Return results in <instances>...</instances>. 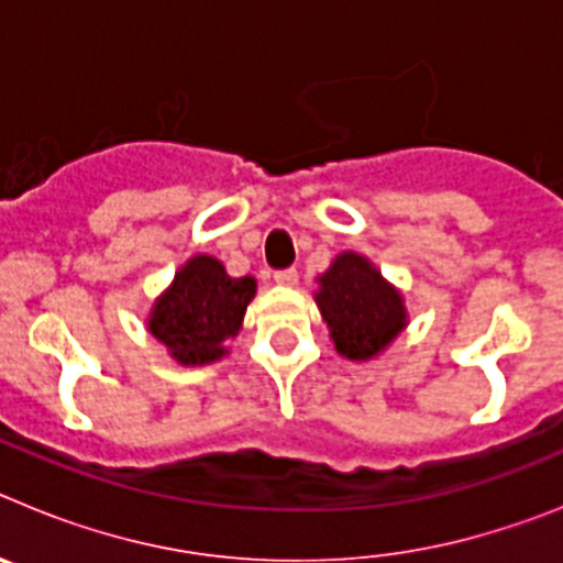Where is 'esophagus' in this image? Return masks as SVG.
<instances>
[{
  "mask_svg": "<svg viewBox=\"0 0 563 563\" xmlns=\"http://www.w3.org/2000/svg\"><path fill=\"white\" fill-rule=\"evenodd\" d=\"M273 278H276L278 285L292 287V285H298V271H296V267H287V271H276V273H273Z\"/></svg>",
  "mask_w": 563,
  "mask_h": 563,
  "instance_id": "obj_1",
  "label": "esophagus"
}]
</instances>
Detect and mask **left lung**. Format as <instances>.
<instances>
[{
    "instance_id": "left-lung-1",
    "label": "left lung",
    "mask_w": 563,
    "mask_h": 563,
    "mask_svg": "<svg viewBox=\"0 0 563 563\" xmlns=\"http://www.w3.org/2000/svg\"><path fill=\"white\" fill-rule=\"evenodd\" d=\"M316 305L335 350L350 361L377 357L409 324L400 290L355 251L338 253L330 271L318 276Z\"/></svg>"
}]
</instances>
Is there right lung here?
Segmentation results:
<instances>
[{"mask_svg":"<svg viewBox=\"0 0 563 563\" xmlns=\"http://www.w3.org/2000/svg\"><path fill=\"white\" fill-rule=\"evenodd\" d=\"M256 278H231L220 258L191 256L148 312V332L183 366H202L225 355V341L242 330Z\"/></svg>","mask_w":563,"mask_h":563,"instance_id":"obj_1","label":"right lung"}]
</instances>
